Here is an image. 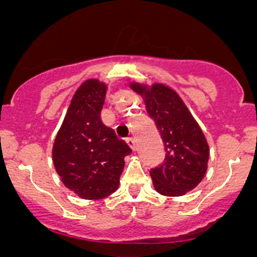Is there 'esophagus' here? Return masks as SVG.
Masks as SVG:
<instances>
[{"mask_svg": "<svg viewBox=\"0 0 257 257\" xmlns=\"http://www.w3.org/2000/svg\"><path fill=\"white\" fill-rule=\"evenodd\" d=\"M126 143L128 144V147H130L133 151H135V149H136V142H135V139H134V138H127Z\"/></svg>", "mask_w": 257, "mask_h": 257, "instance_id": "esophagus-1", "label": "esophagus"}]
</instances>
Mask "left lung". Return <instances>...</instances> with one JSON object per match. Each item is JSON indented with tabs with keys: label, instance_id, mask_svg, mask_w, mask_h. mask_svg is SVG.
I'll return each mask as SVG.
<instances>
[{
	"label": "left lung",
	"instance_id": "obj_1",
	"mask_svg": "<svg viewBox=\"0 0 257 257\" xmlns=\"http://www.w3.org/2000/svg\"><path fill=\"white\" fill-rule=\"evenodd\" d=\"M144 97L147 112L156 122L165 144V161L151 170L154 189L167 197L184 196L194 189L207 171V140L187 105L172 88L154 83H131Z\"/></svg>",
	"mask_w": 257,
	"mask_h": 257
}]
</instances>
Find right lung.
<instances>
[{
    "mask_svg": "<svg viewBox=\"0 0 257 257\" xmlns=\"http://www.w3.org/2000/svg\"><path fill=\"white\" fill-rule=\"evenodd\" d=\"M106 85L87 79L77 88L52 147L61 181L83 199H101L115 192L131 148L101 122Z\"/></svg>",
    "mask_w": 257,
    "mask_h": 257,
    "instance_id": "right-lung-1",
    "label": "right lung"
}]
</instances>
